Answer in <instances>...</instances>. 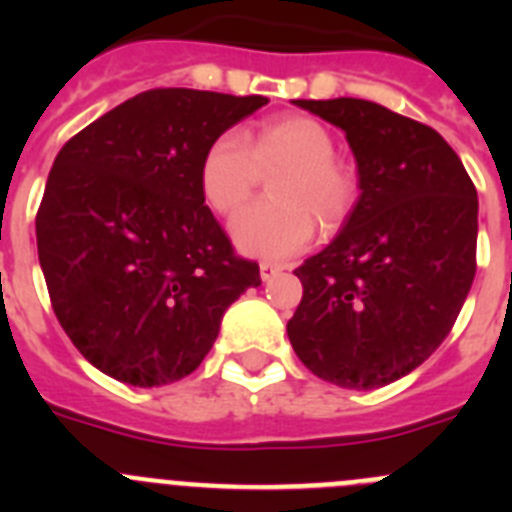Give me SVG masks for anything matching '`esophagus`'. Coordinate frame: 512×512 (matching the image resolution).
<instances>
[{"label":"esophagus","instance_id":"obj_1","mask_svg":"<svg viewBox=\"0 0 512 512\" xmlns=\"http://www.w3.org/2000/svg\"><path fill=\"white\" fill-rule=\"evenodd\" d=\"M259 269H261V279H264V282H269L271 277H277L279 271H284V266L274 264V261H261Z\"/></svg>","mask_w":512,"mask_h":512}]
</instances>
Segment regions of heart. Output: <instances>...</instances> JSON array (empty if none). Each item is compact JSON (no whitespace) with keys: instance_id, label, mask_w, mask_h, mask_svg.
Wrapping results in <instances>:
<instances>
[{"instance_id":"obj_1","label":"heart","mask_w":512,"mask_h":512,"mask_svg":"<svg viewBox=\"0 0 512 512\" xmlns=\"http://www.w3.org/2000/svg\"><path fill=\"white\" fill-rule=\"evenodd\" d=\"M271 200L235 215V246L251 256L282 259L302 251L315 235L341 228L359 197L351 166L336 158V140L323 122L307 115L269 117L243 138L228 130L205 148L200 161L202 200L217 215H233L251 197L261 171H274Z\"/></svg>"}]
</instances>
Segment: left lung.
<instances>
[{
	"mask_svg": "<svg viewBox=\"0 0 512 512\" xmlns=\"http://www.w3.org/2000/svg\"><path fill=\"white\" fill-rule=\"evenodd\" d=\"M346 133L359 200L295 274L287 323L312 374L346 390L405 377L449 336L477 271V189L433 128L366 99H295Z\"/></svg>",
	"mask_w": 512,
	"mask_h": 512,
	"instance_id": "1",
	"label": "left lung"
}]
</instances>
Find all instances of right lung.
<instances>
[{"label": "right lung", "instance_id": "right-lung-1", "mask_svg": "<svg viewBox=\"0 0 512 512\" xmlns=\"http://www.w3.org/2000/svg\"><path fill=\"white\" fill-rule=\"evenodd\" d=\"M261 94L151 89L58 151L35 217L58 323L99 372L133 387L192 374L259 264L235 256L200 192L212 140Z\"/></svg>", "mask_w": 512, "mask_h": 512}]
</instances>
